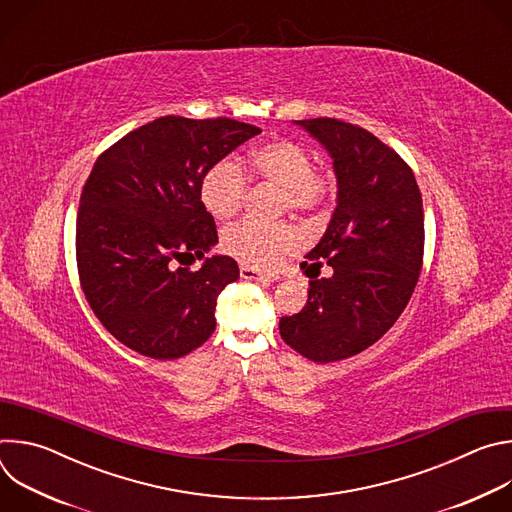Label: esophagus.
I'll return each mask as SVG.
<instances>
[{
	"label": "esophagus",
	"mask_w": 512,
	"mask_h": 512,
	"mask_svg": "<svg viewBox=\"0 0 512 512\" xmlns=\"http://www.w3.org/2000/svg\"><path fill=\"white\" fill-rule=\"evenodd\" d=\"M241 277L243 279H253V281H261V283H271V281H277L279 277L277 275H269V273H261L253 267H241Z\"/></svg>",
	"instance_id": "esophagus-1"
}]
</instances>
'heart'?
<instances>
[{
	"mask_svg": "<svg viewBox=\"0 0 512 512\" xmlns=\"http://www.w3.org/2000/svg\"><path fill=\"white\" fill-rule=\"evenodd\" d=\"M245 170L251 178L281 188L283 210L314 212L330 200L336 188L334 176L316 172L310 150L291 139H273L257 145L247 154ZM247 188V176L237 162L229 158L218 160L200 180V202L216 221H229L241 210ZM300 243L298 229L287 223L243 221L223 235V249L253 269L277 267Z\"/></svg>",
	"mask_w": 512,
	"mask_h": 512,
	"instance_id": "obj_1",
	"label": "heart"
}]
</instances>
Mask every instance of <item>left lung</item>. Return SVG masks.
<instances>
[{"label": "left lung", "mask_w": 512, "mask_h": 512, "mask_svg": "<svg viewBox=\"0 0 512 512\" xmlns=\"http://www.w3.org/2000/svg\"><path fill=\"white\" fill-rule=\"evenodd\" d=\"M296 125L334 160L336 208L308 253L333 275L318 280L302 263L308 302L279 320V334L302 356L334 362L375 344L405 310L423 263V202L411 168L371 131L330 117Z\"/></svg>", "instance_id": "left-lung-1"}]
</instances>
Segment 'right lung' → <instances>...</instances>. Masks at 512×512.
I'll use <instances>...</instances> for the list:
<instances>
[{"label": "right lung", "instance_id": "add662e5", "mask_svg": "<svg viewBox=\"0 0 512 512\" xmlns=\"http://www.w3.org/2000/svg\"><path fill=\"white\" fill-rule=\"evenodd\" d=\"M261 129L227 117H160L105 150L85 182L77 214V267L99 322L127 348L156 360L180 358L216 328V300L237 281V261L206 257L214 218L200 180Z\"/></svg>", "mask_w": 512, "mask_h": 512}]
</instances>
